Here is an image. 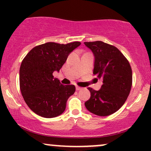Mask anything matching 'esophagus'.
Masks as SVG:
<instances>
[{
    "instance_id": "34e87169",
    "label": "esophagus",
    "mask_w": 151,
    "mask_h": 151,
    "mask_svg": "<svg viewBox=\"0 0 151 151\" xmlns=\"http://www.w3.org/2000/svg\"><path fill=\"white\" fill-rule=\"evenodd\" d=\"M81 89H82V88H81V87H79V86H76V90H77V91H79V90H81Z\"/></svg>"
}]
</instances>
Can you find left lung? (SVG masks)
<instances>
[{
  "mask_svg": "<svg viewBox=\"0 0 151 151\" xmlns=\"http://www.w3.org/2000/svg\"><path fill=\"white\" fill-rule=\"evenodd\" d=\"M84 45L94 57L93 74L103 81L98 91L88 88L91 96L84 105L91 113L107 116L117 111L129 96L132 86L131 67L116 47L101 41Z\"/></svg>",
  "mask_w": 151,
  "mask_h": 151,
  "instance_id": "1",
  "label": "left lung"
}]
</instances>
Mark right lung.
Segmentation results:
<instances>
[{
	"instance_id": "1",
	"label": "right lung",
	"mask_w": 151,
	"mask_h": 151,
	"mask_svg": "<svg viewBox=\"0 0 151 151\" xmlns=\"http://www.w3.org/2000/svg\"><path fill=\"white\" fill-rule=\"evenodd\" d=\"M81 45L47 42L35 47L22 60L20 88L25 103L34 113L45 118L57 117L65 111L75 86L63 85L54 72H60L69 55Z\"/></svg>"
}]
</instances>
